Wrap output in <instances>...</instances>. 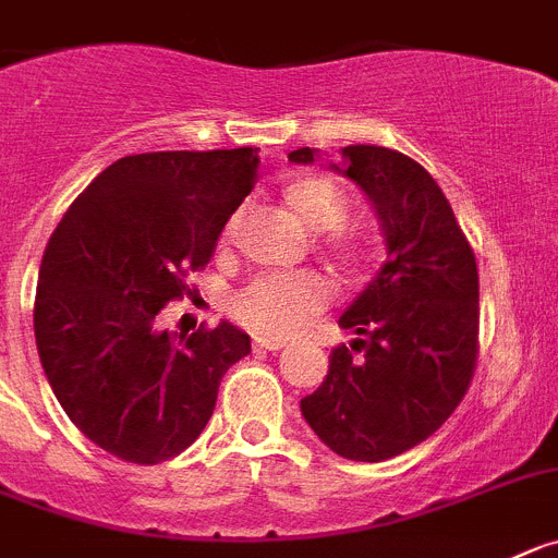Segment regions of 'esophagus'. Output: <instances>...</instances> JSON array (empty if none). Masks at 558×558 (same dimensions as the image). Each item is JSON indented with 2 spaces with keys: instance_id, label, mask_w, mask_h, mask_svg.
I'll use <instances>...</instances> for the list:
<instances>
[{
  "instance_id": "1",
  "label": "esophagus",
  "mask_w": 558,
  "mask_h": 558,
  "mask_svg": "<svg viewBox=\"0 0 558 558\" xmlns=\"http://www.w3.org/2000/svg\"><path fill=\"white\" fill-rule=\"evenodd\" d=\"M254 349H257V351H279V349H284V345L279 340H257V342H254Z\"/></svg>"
}]
</instances>
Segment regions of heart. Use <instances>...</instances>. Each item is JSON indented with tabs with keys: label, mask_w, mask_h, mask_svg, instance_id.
Returning a JSON list of instances; mask_svg holds the SVG:
<instances>
[{
	"label": "heart",
	"mask_w": 558,
	"mask_h": 558,
	"mask_svg": "<svg viewBox=\"0 0 558 558\" xmlns=\"http://www.w3.org/2000/svg\"><path fill=\"white\" fill-rule=\"evenodd\" d=\"M284 204L310 232L329 234L326 243L340 259L351 263L362 254L360 238L345 223L351 218L349 193L335 179L310 173L284 187ZM331 282L313 270H268L254 276L232 301V313L243 326L268 340H288L329 306Z\"/></svg>",
	"instance_id": "heart-1"
}]
</instances>
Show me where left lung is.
<instances>
[{
    "mask_svg": "<svg viewBox=\"0 0 558 558\" xmlns=\"http://www.w3.org/2000/svg\"><path fill=\"white\" fill-rule=\"evenodd\" d=\"M340 155L329 168L367 196L387 259L337 320L356 337L351 349L331 351L324 385L301 398V415L337 457L385 462L432 437L468 392L478 270L426 168L385 146H345ZM318 157L304 146L288 160L313 166Z\"/></svg>",
    "mask_w": 558,
    "mask_h": 558,
    "instance_id": "8db88e82",
    "label": "left lung"
}]
</instances>
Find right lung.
<instances>
[{
	"instance_id": "1",
	"label": "right lung",
	"mask_w": 558,
	"mask_h": 558,
	"mask_svg": "<svg viewBox=\"0 0 558 558\" xmlns=\"http://www.w3.org/2000/svg\"><path fill=\"white\" fill-rule=\"evenodd\" d=\"M257 149L151 151L107 166L46 243L35 345L60 401L90 442L157 464L196 442L223 373L252 337L221 320L168 335L160 310L209 263L218 234L257 182Z\"/></svg>"
}]
</instances>
